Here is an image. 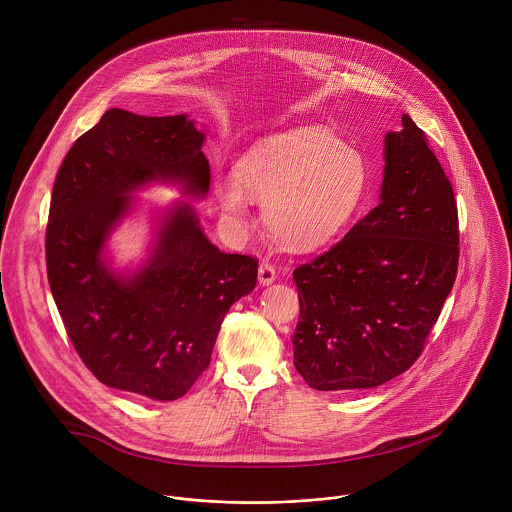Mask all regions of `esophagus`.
Returning <instances> with one entry per match:
<instances>
[{
  "mask_svg": "<svg viewBox=\"0 0 512 512\" xmlns=\"http://www.w3.org/2000/svg\"><path fill=\"white\" fill-rule=\"evenodd\" d=\"M258 280L262 286H270L276 280V268L268 262H262L258 268Z\"/></svg>",
  "mask_w": 512,
  "mask_h": 512,
  "instance_id": "34e87169",
  "label": "esophagus"
}]
</instances>
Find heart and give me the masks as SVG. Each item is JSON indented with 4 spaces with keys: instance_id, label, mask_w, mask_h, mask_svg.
<instances>
[{
    "instance_id": "1",
    "label": "heart",
    "mask_w": 512,
    "mask_h": 512,
    "mask_svg": "<svg viewBox=\"0 0 512 512\" xmlns=\"http://www.w3.org/2000/svg\"><path fill=\"white\" fill-rule=\"evenodd\" d=\"M234 181L215 185L230 219L246 213V197L262 201L270 236L292 250H313L335 238L365 195V157L319 126L262 138L232 167Z\"/></svg>"
}]
</instances>
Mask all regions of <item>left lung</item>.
<instances>
[{
    "instance_id": "1",
    "label": "left lung",
    "mask_w": 512,
    "mask_h": 512,
    "mask_svg": "<svg viewBox=\"0 0 512 512\" xmlns=\"http://www.w3.org/2000/svg\"><path fill=\"white\" fill-rule=\"evenodd\" d=\"M380 203L293 270V365L315 390L374 388L418 361L451 292L459 220L424 130L404 114L384 140Z\"/></svg>"
}]
</instances>
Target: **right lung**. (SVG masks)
I'll return each instance as SVG.
<instances>
[{
  "mask_svg": "<svg viewBox=\"0 0 512 512\" xmlns=\"http://www.w3.org/2000/svg\"><path fill=\"white\" fill-rule=\"evenodd\" d=\"M203 142L185 114L112 108L69 149L49 209L47 278L78 357L102 384L161 402L209 368L226 311L256 286L258 260L220 252L189 203L163 215L149 260L130 276L110 270L104 244L146 183L209 191Z\"/></svg>",
  "mask_w": 512,
  "mask_h": 512,
  "instance_id": "right-lung-1",
  "label": "right lung"
}]
</instances>
